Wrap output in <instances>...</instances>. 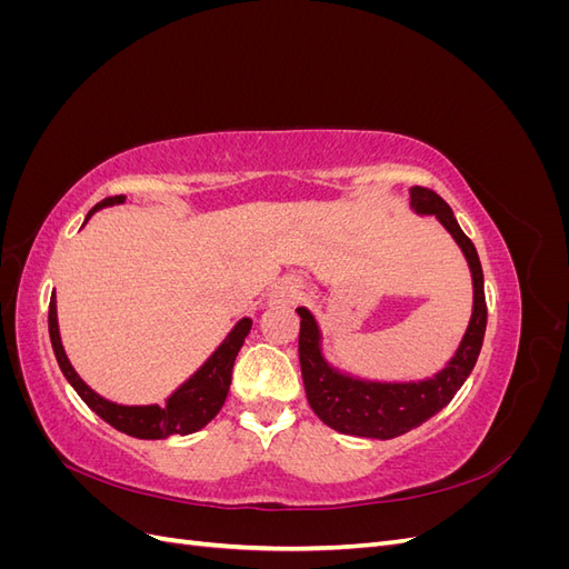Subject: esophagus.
Instances as JSON below:
<instances>
[{
    "label": "esophagus",
    "instance_id": "obj_1",
    "mask_svg": "<svg viewBox=\"0 0 569 569\" xmlns=\"http://www.w3.org/2000/svg\"><path fill=\"white\" fill-rule=\"evenodd\" d=\"M299 297V284L295 280H280L270 289V303H291Z\"/></svg>",
    "mask_w": 569,
    "mask_h": 569
}]
</instances>
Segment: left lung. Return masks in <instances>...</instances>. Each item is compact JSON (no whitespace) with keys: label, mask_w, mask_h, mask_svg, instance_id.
<instances>
[{"label":"left lung","mask_w":569,"mask_h":569,"mask_svg":"<svg viewBox=\"0 0 569 569\" xmlns=\"http://www.w3.org/2000/svg\"><path fill=\"white\" fill-rule=\"evenodd\" d=\"M410 209L416 216H435L441 228L453 237L462 251L472 278V313L453 356L432 377L422 380H370L349 370H341L325 356V335L320 322L299 306V360L303 389L316 416L335 432L360 439H393L420 427L449 406L458 389L468 380L487 332L485 272L475 244L458 226V220L432 189L410 187Z\"/></svg>","instance_id":"obj_1"}]
</instances>
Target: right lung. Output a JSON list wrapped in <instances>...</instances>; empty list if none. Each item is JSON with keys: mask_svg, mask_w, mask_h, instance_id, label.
<instances>
[{"mask_svg": "<svg viewBox=\"0 0 569 569\" xmlns=\"http://www.w3.org/2000/svg\"><path fill=\"white\" fill-rule=\"evenodd\" d=\"M126 203V197H109L99 201L94 209L84 218L88 222L97 211L107 209V206ZM82 222V226H84ZM251 318H239L234 322L228 337L218 343V349L203 360V363L187 377V380L168 396L166 403H147V406H126L104 399L97 393L82 377L76 372L73 363L68 360L61 332H59V313H57V297L51 295L49 301V339L51 349H54L57 363L63 377L71 385L80 399L88 403L97 416L109 422L118 432H123L134 439H168V437H187L199 432L201 427L209 425L226 403L230 380H232V366L234 358L242 349L247 335L251 332Z\"/></svg>", "mask_w": 569, "mask_h": 569, "instance_id": "add662e5", "label": "right lung"}]
</instances>
